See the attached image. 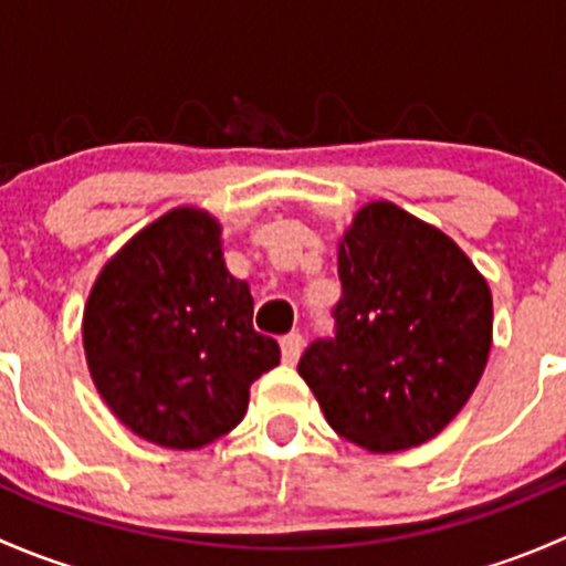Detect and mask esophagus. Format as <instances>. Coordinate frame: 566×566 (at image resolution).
Returning a JSON list of instances; mask_svg holds the SVG:
<instances>
[{
  "mask_svg": "<svg viewBox=\"0 0 566 566\" xmlns=\"http://www.w3.org/2000/svg\"><path fill=\"white\" fill-rule=\"evenodd\" d=\"M279 345H282L284 364H295L301 358V350H304V336L287 334V336H282V342H279Z\"/></svg>",
  "mask_w": 566,
  "mask_h": 566,
  "instance_id": "esophagus-1",
  "label": "esophagus"
}]
</instances>
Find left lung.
<instances>
[{
    "mask_svg": "<svg viewBox=\"0 0 566 566\" xmlns=\"http://www.w3.org/2000/svg\"><path fill=\"white\" fill-rule=\"evenodd\" d=\"M336 262V336L312 342L298 375L356 447L389 454L427 443L488 367V279L447 232L386 199L353 216Z\"/></svg>",
    "mask_w": 566,
    "mask_h": 566,
    "instance_id": "8db88e82",
    "label": "left lung"
}]
</instances>
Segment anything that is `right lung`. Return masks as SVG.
I'll list each match as a JSON object with an SVG mask.
<instances>
[{
  "instance_id": "obj_1",
  "label": "right lung",
  "mask_w": 566,
  "mask_h": 566,
  "mask_svg": "<svg viewBox=\"0 0 566 566\" xmlns=\"http://www.w3.org/2000/svg\"><path fill=\"white\" fill-rule=\"evenodd\" d=\"M249 284L227 271L208 210H169L101 268L82 319L101 399L134 436L202 449L241 424L249 389L282 358L251 325Z\"/></svg>"
}]
</instances>
